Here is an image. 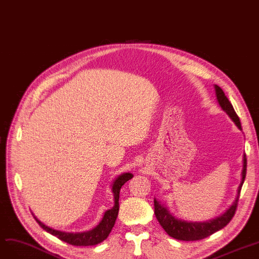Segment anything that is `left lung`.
I'll return each mask as SVG.
<instances>
[{"label": "left lung", "mask_w": 259, "mask_h": 259, "mask_svg": "<svg viewBox=\"0 0 259 259\" xmlns=\"http://www.w3.org/2000/svg\"><path fill=\"white\" fill-rule=\"evenodd\" d=\"M215 88V94H216V100L219 102L220 106L222 107L223 110L230 116L235 125L238 127V129L241 130V125L239 117L237 116L234 108L228 100V98L225 95V92L223 89L214 85ZM247 174V157L246 154H243L242 158V171H241V182L239 184V187L237 189V195L235 200L233 201L231 207L222 215L219 217H215L213 220L207 221V222H187L183 220L176 219L175 216L170 213L168 208L162 205L160 201H158L156 198H154V213L158 223L162 227L167 234L175 239L179 240H185V241H194V240H200L206 238L213 233L220 231L224 227H226L230 221L233 219L235 214L236 208H237V202L239 199L240 190L243 185L244 179H246Z\"/></svg>", "instance_id": "1"}]
</instances>
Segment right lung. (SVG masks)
I'll list each match as a JSON object with an SVG mask.
<instances>
[{
  "mask_svg": "<svg viewBox=\"0 0 259 259\" xmlns=\"http://www.w3.org/2000/svg\"><path fill=\"white\" fill-rule=\"evenodd\" d=\"M132 174L131 173H122L118 175L117 178L114 180L112 186V193H113V198H114V206L109 209L105 212L102 221L100 224L93 228L92 230L85 231V232H77V233H69V232H63V231L59 230H54L46 225H44L42 222H39L36 217L33 215L34 220L36 223L42 227L46 232L52 234L53 236H57L59 239L72 244V246H95L103 240H105L108 235L110 234L111 230L115 224L116 217L118 214V199H119V191L121 186L125 183H127L129 180L132 179Z\"/></svg>",
  "mask_w": 259,
  "mask_h": 259,
  "instance_id": "add662e5",
  "label": "right lung"
}]
</instances>
